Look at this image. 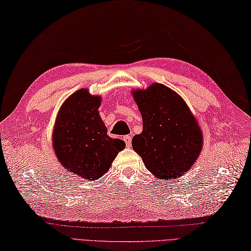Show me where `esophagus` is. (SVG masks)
Here are the masks:
<instances>
[{
  "mask_svg": "<svg viewBox=\"0 0 251 251\" xmlns=\"http://www.w3.org/2000/svg\"><path fill=\"white\" fill-rule=\"evenodd\" d=\"M124 140H125V143H126V147H131V145H132V137H131L130 135L125 136V137H124Z\"/></svg>",
  "mask_w": 251,
  "mask_h": 251,
  "instance_id": "obj_1",
  "label": "esophagus"
}]
</instances>
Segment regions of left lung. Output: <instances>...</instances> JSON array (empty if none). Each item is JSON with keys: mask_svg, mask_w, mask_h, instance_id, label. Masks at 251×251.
I'll return each instance as SVG.
<instances>
[{"mask_svg": "<svg viewBox=\"0 0 251 251\" xmlns=\"http://www.w3.org/2000/svg\"><path fill=\"white\" fill-rule=\"evenodd\" d=\"M143 116V132L132 147L147 169L162 180L192 168L202 149V133L186 103L163 84L133 93Z\"/></svg>", "mask_w": 251, "mask_h": 251, "instance_id": "8db88e82", "label": "left lung"}]
</instances>
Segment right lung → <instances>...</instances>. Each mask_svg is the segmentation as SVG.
<instances>
[{
  "instance_id": "1",
  "label": "right lung",
  "mask_w": 251,
  "mask_h": 251,
  "mask_svg": "<svg viewBox=\"0 0 251 251\" xmlns=\"http://www.w3.org/2000/svg\"><path fill=\"white\" fill-rule=\"evenodd\" d=\"M100 97L79 89L59 109L53 133V147L60 164L68 172L86 181H95L107 173L126 144L107 135L98 108Z\"/></svg>"
}]
</instances>
